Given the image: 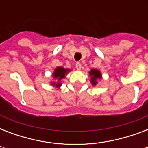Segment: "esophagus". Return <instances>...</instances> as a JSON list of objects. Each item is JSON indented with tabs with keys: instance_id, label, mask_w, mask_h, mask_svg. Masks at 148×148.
Instances as JSON below:
<instances>
[{
	"instance_id": "1",
	"label": "esophagus",
	"mask_w": 148,
	"mask_h": 148,
	"mask_svg": "<svg viewBox=\"0 0 148 148\" xmlns=\"http://www.w3.org/2000/svg\"><path fill=\"white\" fill-rule=\"evenodd\" d=\"M75 67H76L77 70H81V63L77 62V63H76V64H75Z\"/></svg>"
}]
</instances>
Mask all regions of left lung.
Listing matches in <instances>:
<instances>
[{
    "label": "left lung",
    "mask_w": 148,
    "mask_h": 148,
    "mask_svg": "<svg viewBox=\"0 0 148 148\" xmlns=\"http://www.w3.org/2000/svg\"><path fill=\"white\" fill-rule=\"evenodd\" d=\"M89 74L90 75V82L93 85L95 86L97 84V80L101 78V71L97 69H91Z\"/></svg>",
    "instance_id": "1"
}]
</instances>
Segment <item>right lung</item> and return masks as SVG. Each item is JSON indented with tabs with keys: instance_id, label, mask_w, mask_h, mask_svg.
Wrapping results in <instances>:
<instances>
[{
	"instance_id": "1",
	"label": "right lung",
	"mask_w": 148,
	"mask_h": 148,
	"mask_svg": "<svg viewBox=\"0 0 148 148\" xmlns=\"http://www.w3.org/2000/svg\"><path fill=\"white\" fill-rule=\"evenodd\" d=\"M69 71H71L70 69H65L62 67H58L54 70V71L53 73V78L57 80V82H53L52 83V85L56 86L57 88H60V85H61V83H60V81L64 79L66 76V74L68 73Z\"/></svg>"
}]
</instances>
